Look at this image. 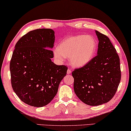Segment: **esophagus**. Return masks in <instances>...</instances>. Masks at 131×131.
<instances>
[{
    "instance_id": "1",
    "label": "esophagus",
    "mask_w": 131,
    "mask_h": 131,
    "mask_svg": "<svg viewBox=\"0 0 131 131\" xmlns=\"http://www.w3.org/2000/svg\"><path fill=\"white\" fill-rule=\"evenodd\" d=\"M70 73H71V70L69 69H68V70H67V73L68 74H70Z\"/></svg>"
}]
</instances>
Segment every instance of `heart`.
I'll return each instance as SVG.
<instances>
[{
  "label": "heart",
  "mask_w": 131,
  "mask_h": 131,
  "mask_svg": "<svg viewBox=\"0 0 131 131\" xmlns=\"http://www.w3.org/2000/svg\"><path fill=\"white\" fill-rule=\"evenodd\" d=\"M97 42L91 36L78 35L65 39L59 43L53 55L57 61H63L69 58L74 67H82L90 62L94 57L97 49Z\"/></svg>",
  "instance_id": "b5f03b06"
}]
</instances>
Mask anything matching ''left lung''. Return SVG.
<instances>
[{
	"instance_id": "8db88e82",
	"label": "left lung",
	"mask_w": 131,
	"mask_h": 131,
	"mask_svg": "<svg viewBox=\"0 0 131 131\" xmlns=\"http://www.w3.org/2000/svg\"><path fill=\"white\" fill-rule=\"evenodd\" d=\"M97 55L72 72L75 94L82 102L96 106L106 103L117 92L121 80L119 58L109 38L98 31Z\"/></svg>"
}]
</instances>
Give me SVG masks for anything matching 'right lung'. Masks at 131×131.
I'll use <instances>...</instances> for the list:
<instances>
[{"mask_svg":"<svg viewBox=\"0 0 131 131\" xmlns=\"http://www.w3.org/2000/svg\"><path fill=\"white\" fill-rule=\"evenodd\" d=\"M55 42L52 29H37L17 41L10 63L14 92L24 103L36 107L47 105L57 94L68 68L51 61Z\"/></svg>","mask_w":131,"mask_h":131,"instance_id":"obj_1","label":"right lung"}]
</instances>
